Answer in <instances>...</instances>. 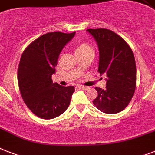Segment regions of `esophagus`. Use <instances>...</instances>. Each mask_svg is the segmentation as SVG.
<instances>
[{"mask_svg": "<svg viewBox=\"0 0 155 155\" xmlns=\"http://www.w3.org/2000/svg\"><path fill=\"white\" fill-rule=\"evenodd\" d=\"M78 87H79V88H80V89H83V90H87V88H88V87H86V86H84V85H79V86H78Z\"/></svg>", "mask_w": 155, "mask_h": 155, "instance_id": "obj_1", "label": "esophagus"}]
</instances>
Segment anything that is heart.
Returning <instances> with one entry per match:
<instances>
[{
    "label": "heart",
    "instance_id": "obj_1",
    "mask_svg": "<svg viewBox=\"0 0 155 155\" xmlns=\"http://www.w3.org/2000/svg\"><path fill=\"white\" fill-rule=\"evenodd\" d=\"M92 49V47H90V45L87 44V43H81L76 48V51H84V50Z\"/></svg>",
    "mask_w": 155,
    "mask_h": 155
}]
</instances>
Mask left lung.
<instances>
[{"label":"left lung","mask_w":155,"mask_h":155,"mask_svg":"<svg viewBox=\"0 0 155 155\" xmlns=\"http://www.w3.org/2000/svg\"><path fill=\"white\" fill-rule=\"evenodd\" d=\"M99 47L98 72L105 73L104 89L95 87L98 97L92 101L100 111L113 114L124 110L132 99L136 87V63L127 42L108 29H87Z\"/></svg>","instance_id":"8db88e82"}]
</instances>
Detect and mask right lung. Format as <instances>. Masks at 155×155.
<instances>
[{
  "label": "right lung",
  "mask_w": 155,
  "mask_h": 155,
  "mask_svg": "<svg viewBox=\"0 0 155 155\" xmlns=\"http://www.w3.org/2000/svg\"><path fill=\"white\" fill-rule=\"evenodd\" d=\"M75 32H50L32 42L21 56L18 82L21 96L30 110L42 119L60 116L70 104L74 86L53 83L58 56Z\"/></svg>",
  "instance_id": "obj_1"
}]
</instances>
